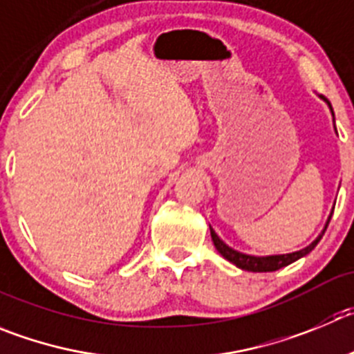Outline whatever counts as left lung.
<instances>
[{
  "instance_id": "8db88e82",
  "label": "left lung",
  "mask_w": 354,
  "mask_h": 354,
  "mask_svg": "<svg viewBox=\"0 0 354 354\" xmlns=\"http://www.w3.org/2000/svg\"><path fill=\"white\" fill-rule=\"evenodd\" d=\"M322 99L323 101L328 102V106H330V101L325 97V95H322ZM330 110H332V106H330ZM332 115H333V110H332ZM330 218H332V214H330ZM330 218H328V222H330ZM328 222H326L325 229L328 227ZM209 230H211V239H213L214 248H216L218 252H220V255H222L223 259L229 260V262H232L236 267H239V269L250 270V272H272V270H277V269H281V267L290 266V263H293L295 260L306 257L307 253H311L313 250H315L316 244L319 243V239H322V234H325V230H323V232L316 237V241H313L309 246L304 248V250H299V252L286 253V255L253 257V255H244V253H239V252H236V250H232V248L227 246V244L216 236V232H214L211 227H209Z\"/></svg>"
}]
</instances>
